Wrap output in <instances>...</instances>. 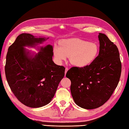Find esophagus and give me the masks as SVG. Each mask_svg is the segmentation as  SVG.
Listing matches in <instances>:
<instances>
[{"mask_svg": "<svg viewBox=\"0 0 129 129\" xmlns=\"http://www.w3.org/2000/svg\"><path fill=\"white\" fill-rule=\"evenodd\" d=\"M69 70V69L67 68V67H66V69H65V74H66L67 71Z\"/></svg>", "mask_w": 129, "mask_h": 129, "instance_id": "obj_1", "label": "esophagus"}]
</instances>
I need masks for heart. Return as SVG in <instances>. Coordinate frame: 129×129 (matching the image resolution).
Returning <instances> with one entry per match:
<instances>
[{
    "label": "heart",
    "mask_w": 129,
    "mask_h": 129,
    "mask_svg": "<svg viewBox=\"0 0 129 129\" xmlns=\"http://www.w3.org/2000/svg\"><path fill=\"white\" fill-rule=\"evenodd\" d=\"M99 47L96 43H89L80 39H71L55 45L53 55L56 60L62 63L70 56L71 64L78 67L88 66L98 56Z\"/></svg>",
    "instance_id": "heart-1"
}]
</instances>
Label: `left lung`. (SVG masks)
Wrapping results in <instances>:
<instances>
[{"label":"left lung","mask_w":129,"mask_h":129,"mask_svg":"<svg viewBox=\"0 0 129 129\" xmlns=\"http://www.w3.org/2000/svg\"><path fill=\"white\" fill-rule=\"evenodd\" d=\"M99 53L93 62L83 67H73L66 76L76 104L91 110L100 107L111 98L118 86L122 71L118 49L106 35L98 36Z\"/></svg>","instance_id":"1"}]
</instances>
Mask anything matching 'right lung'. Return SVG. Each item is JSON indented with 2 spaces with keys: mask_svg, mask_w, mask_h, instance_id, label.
Returning a JSON list of instances; mask_svg holds the SVG:
<instances>
[{
  "mask_svg": "<svg viewBox=\"0 0 129 129\" xmlns=\"http://www.w3.org/2000/svg\"><path fill=\"white\" fill-rule=\"evenodd\" d=\"M45 40L22 33L9 47L6 55L5 74L8 84L18 100L31 108L48 104L64 76V67L52 61V45L41 47L35 57L29 56L23 48L33 47Z\"/></svg>",
  "mask_w": 129,
  "mask_h": 129,
  "instance_id": "1",
  "label": "right lung"
}]
</instances>
